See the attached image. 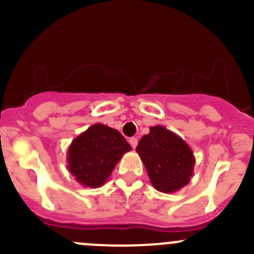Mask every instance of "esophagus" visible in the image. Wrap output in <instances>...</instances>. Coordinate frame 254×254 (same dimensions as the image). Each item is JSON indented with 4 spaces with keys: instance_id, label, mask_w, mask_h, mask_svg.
I'll return each mask as SVG.
<instances>
[{
    "instance_id": "esophagus-1",
    "label": "esophagus",
    "mask_w": 254,
    "mask_h": 254,
    "mask_svg": "<svg viewBox=\"0 0 254 254\" xmlns=\"http://www.w3.org/2000/svg\"><path fill=\"white\" fill-rule=\"evenodd\" d=\"M129 142H130V145H131L132 148H135L137 146V139H136V137H131V139L129 140Z\"/></svg>"
}]
</instances>
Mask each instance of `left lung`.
Instances as JSON below:
<instances>
[{
  "mask_svg": "<svg viewBox=\"0 0 254 254\" xmlns=\"http://www.w3.org/2000/svg\"><path fill=\"white\" fill-rule=\"evenodd\" d=\"M151 183L162 193H175L189 183L194 171L193 151L181 136L156 125L136 147Z\"/></svg>",
  "mask_w": 254,
  "mask_h": 254,
  "instance_id": "left-lung-1",
  "label": "left lung"
}]
</instances>
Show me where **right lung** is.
<instances>
[{"instance_id":"add662e5","label":"right lung","mask_w":254,"mask_h":254,"mask_svg":"<svg viewBox=\"0 0 254 254\" xmlns=\"http://www.w3.org/2000/svg\"><path fill=\"white\" fill-rule=\"evenodd\" d=\"M131 146L118 130L93 124L79 134L67 150L68 172L83 187L99 188Z\"/></svg>"}]
</instances>
